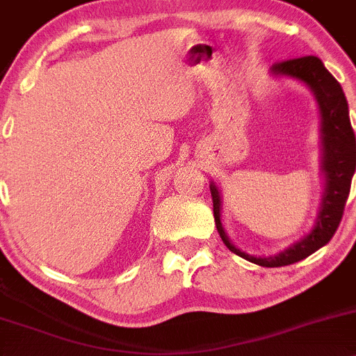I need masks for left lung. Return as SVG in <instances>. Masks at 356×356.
<instances>
[{"label": "left lung", "instance_id": "8db88e82", "mask_svg": "<svg viewBox=\"0 0 356 356\" xmlns=\"http://www.w3.org/2000/svg\"><path fill=\"white\" fill-rule=\"evenodd\" d=\"M271 71L275 74H285L290 78L300 79L312 90L321 110V132H323V171L326 177V188L323 195L317 222L311 234L305 236L299 243L282 251L280 254L270 258H254L238 250L225 236L222 224H220V195L216 185H210L213 202V217H216L217 231L225 246L234 254L248 261L256 263L266 268L292 265L307 258L314 251L327 244L334 236L336 229L341 222L345 205L350 195L351 178H353L356 166V140L351 127L350 115H348V103L339 83L332 78L330 71L324 67L321 59L314 56L297 57L275 63Z\"/></svg>", "mask_w": 356, "mask_h": 356}]
</instances>
